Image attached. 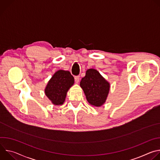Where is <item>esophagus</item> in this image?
<instances>
[{
  "mask_svg": "<svg viewBox=\"0 0 160 160\" xmlns=\"http://www.w3.org/2000/svg\"><path fill=\"white\" fill-rule=\"evenodd\" d=\"M80 80V76L77 75V76H75V81L76 83H78Z\"/></svg>",
  "mask_w": 160,
  "mask_h": 160,
  "instance_id": "1",
  "label": "esophagus"
}]
</instances>
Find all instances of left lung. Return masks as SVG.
Segmentation results:
<instances>
[{
	"label": "left lung",
	"instance_id": "1",
	"mask_svg": "<svg viewBox=\"0 0 160 160\" xmlns=\"http://www.w3.org/2000/svg\"><path fill=\"white\" fill-rule=\"evenodd\" d=\"M80 85L91 105L99 107L105 102L109 93V83L96 70L88 69Z\"/></svg>",
	"mask_w": 160,
	"mask_h": 160
}]
</instances>
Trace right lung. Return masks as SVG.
<instances>
[{"instance_id": "add662e5", "label": "right lung", "mask_w": 160, "mask_h": 160, "mask_svg": "<svg viewBox=\"0 0 160 160\" xmlns=\"http://www.w3.org/2000/svg\"><path fill=\"white\" fill-rule=\"evenodd\" d=\"M74 83V78L70 72L59 70L56 72L49 81L45 93L47 97L55 105L62 104L65 101L66 94Z\"/></svg>"}]
</instances>
